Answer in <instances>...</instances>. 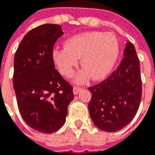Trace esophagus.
Wrapping results in <instances>:
<instances>
[{
  "label": "esophagus",
  "mask_w": 155,
  "mask_h": 155,
  "mask_svg": "<svg viewBox=\"0 0 155 155\" xmlns=\"http://www.w3.org/2000/svg\"><path fill=\"white\" fill-rule=\"evenodd\" d=\"M81 90V88L80 87H77V86H75L74 88H73V93H74V94L75 95H76V94H78L79 93V92Z\"/></svg>",
  "instance_id": "34e87169"
}]
</instances>
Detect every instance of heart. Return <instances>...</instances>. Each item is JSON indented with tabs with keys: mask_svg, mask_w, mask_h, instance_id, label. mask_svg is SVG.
I'll list each match as a JSON object with an SVG mask.
<instances>
[{
	"mask_svg": "<svg viewBox=\"0 0 155 155\" xmlns=\"http://www.w3.org/2000/svg\"><path fill=\"white\" fill-rule=\"evenodd\" d=\"M65 47L55 48L53 58L59 72L65 77H71L81 58L84 68L76 76L79 83L103 79L116 63L120 45L115 35L101 31L80 33L67 39Z\"/></svg>",
	"mask_w": 155,
	"mask_h": 155,
	"instance_id": "obj_1",
	"label": "heart"
}]
</instances>
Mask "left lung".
<instances>
[{"instance_id": "1", "label": "left lung", "mask_w": 155, "mask_h": 155, "mask_svg": "<svg viewBox=\"0 0 155 155\" xmlns=\"http://www.w3.org/2000/svg\"><path fill=\"white\" fill-rule=\"evenodd\" d=\"M124 56L119 67L106 80L88 88L92 93L89 114L94 124L105 132H116L127 126L135 117L141 100L139 59L129 41Z\"/></svg>"}]
</instances>
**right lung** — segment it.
<instances>
[{
    "instance_id": "add662e5",
    "label": "right lung",
    "mask_w": 155,
    "mask_h": 155,
    "mask_svg": "<svg viewBox=\"0 0 155 155\" xmlns=\"http://www.w3.org/2000/svg\"><path fill=\"white\" fill-rule=\"evenodd\" d=\"M62 34L58 24L33 28L15 55L13 83L18 110L26 124L40 133L62 127L74 98L72 86L55 69L53 58L54 44Z\"/></svg>"
}]
</instances>
